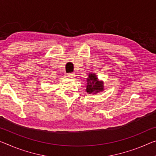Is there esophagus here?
I'll return each mask as SVG.
<instances>
[{
	"mask_svg": "<svg viewBox=\"0 0 156 156\" xmlns=\"http://www.w3.org/2000/svg\"><path fill=\"white\" fill-rule=\"evenodd\" d=\"M68 77H70V78H73V77H74V76H75V73H68Z\"/></svg>",
	"mask_w": 156,
	"mask_h": 156,
	"instance_id": "1",
	"label": "esophagus"
}]
</instances>
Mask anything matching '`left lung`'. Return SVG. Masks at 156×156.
<instances>
[{
    "instance_id": "obj_1",
    "label": "left lung",
    "mask_w": 156,
    "mask_h": 156,
    "mask_svg": "<svg viewBox=\"0 0 156 156\" xmlns=\"http://www.w3.org/2000/svg\"><path fill=\"white\" fill-rule=\"evenodd\" d=\"M103 90V83L98 81V78L95 74H90L87 79L86 91L88 93H96Z\"/></svg>"
}]
</instances>
